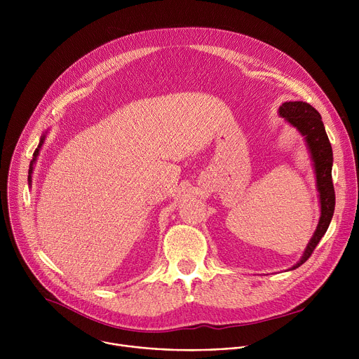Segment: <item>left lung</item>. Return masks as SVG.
Here are the masks:
<instances>
[{"instance_id": "left-lung-1", "label": "left lung", "mask_w": 359, "mask_h": 359, "mask_svg": "<svg viewBox=\"0 0 359 359\" xmlns=\"http://www.w3.org/2000/svg\"><path fill=\"white\" fill-rule=\"evenodd\" d=\"M278 115L284 118L292 128H295L305 140L306 149L310 151L313 161V168L317 179V190L320 197L321 216L318 226L306 244L299 262L291 267V270L298 269L310 259L314 248L318 245L320 240L325 234L334 215L335 209V191L332 184V147L327 136L321 115L310 104L301 100L284 102L278 108Z\"/></svg>"}]
</instances>
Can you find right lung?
Returning a JSON list of instances; mask_svg holds the SVG:
<instances>
[{
	"mask_svg": "<svg viewBox=\"0 0 359 359\" xmlns=\"http://www.w3.org/2000/svg\"><path fill=\"white\" fill-rule=\"evenodd\" d=\"M45 137H46V132L42 133L41 140H39V144H38V147L35 149L34 158H32V161H31V163H29V170H28V184H29V186H31V182H32V180H31V175H32V170H34V165H35V161H36V158H38V155H39V150H41V147H42V144H43Z\"/></svg>",
	"mask_w": 359,
	"mask_h": 359,
	"instance_id": "add662e5",
	"label": "right lung"
}]
</instances>
